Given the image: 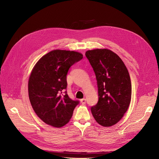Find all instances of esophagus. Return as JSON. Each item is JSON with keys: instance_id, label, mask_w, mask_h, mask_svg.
<instances>
[{"instance_id": "esophagus-1", "label": "esophagus", "mask_w": 159, "mask_h": 159, "mask_svg": "<svg viewBox=\"0 0 159 159\" xmlns=\"http://www.w3.org/2000/svg\"><path fill=\"white\" fill-rule=\"evenodd\" d=\"M86 98H82V99L80 100V102H81L82 104H86Z\"/></svg>"}]
</instances>
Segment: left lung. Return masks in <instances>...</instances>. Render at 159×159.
<instances>
[{
	"instance_id": "1",
	"label": "left lung",
	"mask_w": 159,
	"mask_h": 159,
	"mask_svg": "<svg viewBox=\"0 0 159 159\" xmlns=\"http://www.w3.org/2000/svg\"><path fill=\"white\" fill-rule=\"evenodd\" d=\"M86 57L95 72L98 101L91 107L95 120L102 126L117 123L128 109L131 83L128 71L121 58L107 49L88 50Z\"/></svg>"
}]
</instances>
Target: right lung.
<instances>
[{
    "mask_svg": "<svg viewBox=\"0 0 159 159\" xmlns=\"http://www.w3.org/2000/svg\"><path fill=\"white\" fill-rule=\"evenodd\" d=\"M76 52L55 49L44 55L33 68L28 81L29 98L33 110L46 124L64 126L71 118L79 101L66 91L70 67L82 59Z\"/></svg>",
    "mask_w": 159,
    "mask_h": 159,
    "instance_id": "1",
    "label": "right lung"
}]
</instances>
